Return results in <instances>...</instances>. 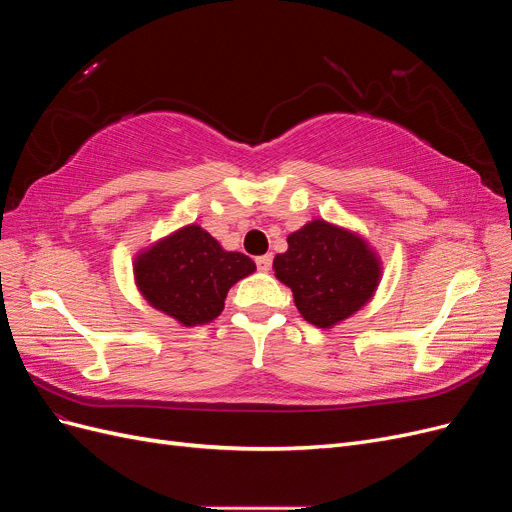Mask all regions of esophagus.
<instances>
[{
  "label": "esophagus",
  "mask_w": 512,
  "mask_h": 512,
  "mask_svg": "<svg viewBox=\"0 0 512 512\" xmlns=\"http://www.w3.org/2000/svg\"><path fill=\"white\" fill-rule=\"evenodd\" d=\"M271 262H273L271 254H265V256H258L256 258V265H258L260 271H269L271 269Z\"/></svg>",
  "instance_id": "34e87169"
}]
</instances>
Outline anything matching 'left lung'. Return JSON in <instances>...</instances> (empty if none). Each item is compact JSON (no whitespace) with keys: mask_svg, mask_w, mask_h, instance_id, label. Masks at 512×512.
<instances>
[{"mask_svg":"<svg viewBox=\"0 0 512 512\" xmlns=\"http://www.w3.org/2000/svg\"><path fill=\"white\" fill-rule=\"evenodd\" d=\"M273 269L292 290L301 316L320 329L359 312L380 280V262L369 245L324 220L292 232L288 252L275 256Z\"/></svg>","mask_w":512,"mask_h":512,"instance_id":"obj_1","label":"left lung"}]
</instances>
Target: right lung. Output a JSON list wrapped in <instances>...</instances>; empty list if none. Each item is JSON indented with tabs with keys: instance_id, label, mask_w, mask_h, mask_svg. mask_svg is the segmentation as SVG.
<instances>
[{
	"instance_id": "right-lung-1",
	"label": "right lung",
	"mask_w": 512,
	"mask_h": 512,
	"mask_svg": "<svg viewBox=\"0 0 512 512\" xmlns=\"http://www.w3.org/2000/svg\"><path fill=\"white\" fill-rule=\"evenodd\" d=\"M254 271L250 256L222 250L196 224L151 245L134 262L143 297L183 327H198L218 318L230 286Z\"/></svg>"
}]
</instances>
